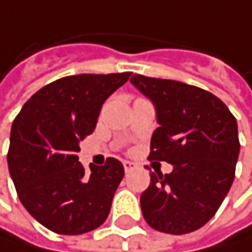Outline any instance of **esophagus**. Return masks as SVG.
<instances>
[{"mask_svg":"<svg viewBox=\"0 0 252 252\" xmlns=\"http://www.w3.org/2000/svg\"><path fill=\"white\" fill-rule=\"evenodd\" d=\"M123 167H125V171L129 173V171H132V170L135 168V163L130 162V160H125V162H123Z\"/></svg>","mask_w":252,"mask_h":252,"instance_id":"1","label":"esophagus"}]
</instances>
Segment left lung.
Segmentation results:
<instances>
[{
    "label": "left lung",
    "mask_w": 252,
    "mask_h": 252,
    "mask_svg": "<svg viewBox=\"0 0 252 252\" xmlns=\"http://www.w3.org/2000/svg\"><path fill=\"white\" fill-rule=\"evenodd\" d=\"M130 82L155 106L159 127L149 159L173 165L150 174L140 203L147 224L185 234L203 227L220 209L234 180L237 123L222 100L185 82L133 75Z\"/></svg>",
    "instance_id": "obj_1"
}]
</instances>
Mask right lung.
I'll use <instances>...</instances> for the list:
<instances>
[{
  "label": "right lung",
  "mask_w": 252,
  "mask_h": 252,
  "mask_svg": "<svg viewBox=\"0 0 252 252\" xmlns=\"http://www.w3.org/2000/svg\"><path fill=\"white\" fill-rule=\"evenodd\" d=\"M130 73L73 75L57 79L22 106L11 125L8 171L30 215L58 234L89 233L105 222L125 176L108 158L85 173L79 143L97 123L103 102Z\"/></svg>",
  "instance_id": "add662e5"
}]
</instances>
